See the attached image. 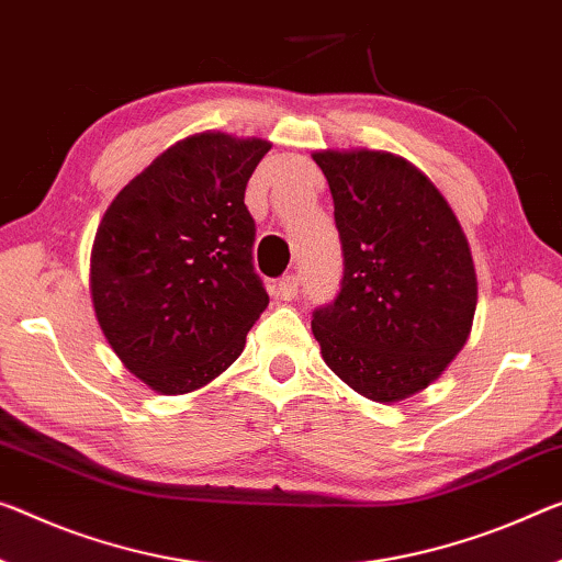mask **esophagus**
<instances>
[{
    "label": "esophagus",
    "mask_w": 562,
    "mask_h": 562,
    "mask_svg": "<svg viewBox=\"0 0 562 562\" xmlns=\"http://www.w3.org/2000/svg\"><path fill=\"white\" fill-rule=\"evenodd\" d=\"M299 293V276H283V279L279 281V296L283 301H291L293 296Z\"/></svg>",
    "instance_id": "esophagus-1"
}]
</instances>
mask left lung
Listing matches in <instances>:
<instances>
[{
  "label": "left lung",
  "mask_w": 562,
  "mask_h": 562,
  "mask_svg": "<svg viewBox=\"0 0 562 562\" xmlns=\"http://www.w3.org/2000/svg\"><path fill=\"white\" fill-rule=\"evenodd\" d=\"M344 276L314 308L322 357L374 402L435 382L468 344L477 276L460 221L425 172L382 150H322Z\"/></svg>",
  "instance_id": "8db88e82"
}]
</instances>
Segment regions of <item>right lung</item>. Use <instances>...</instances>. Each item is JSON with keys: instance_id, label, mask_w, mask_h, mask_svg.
Masks as SVG:
<instances>
[{"instance_id": "obj_1", "label": "right lung", "mask_w": 562, "mask_h": 562, "mask_svg": "<svg viewBox=\"0 0 562 562\" xmlns=\"http://www.w3.org/2000/svg\"><path fill=\"white\" fill-rule=\"evenodd\" d=\"M271 143L198 133L115 195L94 233V316L120 361L160 394L201 390L269 306L254 271L246 183Z\"/></svg>"}]
</instances>
